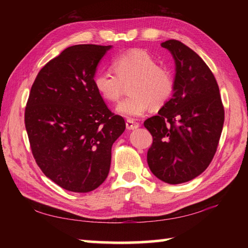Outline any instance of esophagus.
<instances>
[{"label":"esophagus","mask_w":248,"mask_h":248,"mask_svg":"<svg viewBox=\"0 0 248 248\" xmlns=\"http://www.w3.org/2000/svg\"><path fill=\"white\" fill-rule=\"evenodd\" d=\"M125 127H127L128 130H134L140 127V124L135 123L132 119H127V121H125Z\"/></svg>","instance_id":"obj_1"}]
</instances>
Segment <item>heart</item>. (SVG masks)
<instances>
[{"label":"heart","mask_w":248,"mask_h":248,"mask_svg":"<svg viewBox=\"0 0 248 248\" xmlns=\"http://www.w3.org/2000/svg\"><path fill=\"white\" fill-rule=\"evenodd\" d=\"M115 73L100 70L93 77V85L105 101L116 102L129 85L130 96L117 105V112L135 118L151 107L160 108L170 101L175 91L172 73L145 50H132L112 61Z\"/></svg>","instance_id":"1"}]
</instances>
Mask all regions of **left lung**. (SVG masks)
<instances>
[{
  "label": "left lung",
  "instance_id": "8db88e82",
  "mask_svg": "<svg viewBox=\"0 0 248 248\" xmlns=\"http://www.w3.org/2000/svg\"><path fill=\"white\" fill-rule=\"evenodd\" d=\"M161 46L176 62L172 98L144 125L152 135L147 162L170 184L187 182L207 170L217 152L225 110L214 75L196 52L170 39Z\"/></svg>",
  "mask_w": 248,
  "mask_h": 248
}]
</instances>
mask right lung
Listing matches in <instances>:
<instances>
[{"label":"right lung","instance_id":"obj_1","mask_svg":"<svg viewBox=\"0 0 248 248\" xmlns=\"http://www.w3.org/2000/svg\"><path fill=\"white\" fill-rule=\"evenodd\" d=\"M110 46L77 45L41 68L26 102L24 123L34 159L57 186L76 193L107 179L114 141L125 129L93 85Z\"/></svg>","mask_w":248,"mask_h":248}]
</instances>
